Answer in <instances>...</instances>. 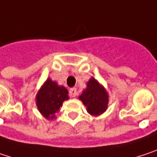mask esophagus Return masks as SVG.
<instances>
[{
  "instance_id": "esophagus-1",
  "label": "esophagus",
  "mask_w": 157,
  "mask_h": 157,
  "mask_svg": "<svg viewBox=\"0 0 157 157\" xmlns=\"http://www.w3.org/2000/svg\"><path fill=\"white\" fill-rule=\"evenodd\" d=\"M69 95L71 98H75L77 96V88H71L69 89Z\"/></svg>"
}]
</instances>
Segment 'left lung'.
I'll use <instances>...</instances> for the list:
<instances>
[{
  "label": "left lung",
  "instance_id": "8db88e82",
  "mask_svg": "<svg viewBox=\"0 0 157 157\" xmlns=\"http://www.w3.org/2000/svg\"><path fill=\"white\" fill-rule=\"evenodd\" d=\"M88 88L79 97L83 104L88 108V113L98 116L106 111L108 103V93L95 78H91L88 82Z\"/></svg>",
  "mask_w": 157,
  "mask_h": 157
}]
</instances>
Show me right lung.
I'll return each instance as SVG.
<instances>
[{"mask_svg": "<svg viewBox=\"0 0 157 157\" xmlns=\"http://www.w3.org/2000/svg\"><path fill=\"white\" fill-rule=\"evenodd\" d=\"M36 99L40 112L46 118L53 119L55 117L54 114L59 111L63 101L69 99L68 90L48 78L37 94Z\"/></svg>", "mask_w": 157, "mask_h": 157, "instance_id": "add662e5", "label": "right lung"}]
</instances>
